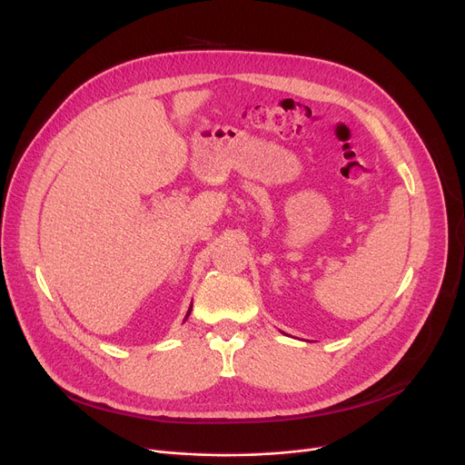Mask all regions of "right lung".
I'll return each mask as SVG.
<instances>
[{"mask_svg": "<svg viewBox=\"0 0 465 465\" xmlns=\"http://www.w3.org/2000/svg\"><path fill=\"white\" fill-rule=\"evenodd\" d=\"M188 314H190V311H188ZM188 314H186V316H188Z\"/></svg>", "mask_w": 465, "mask_h": 465, "instance_id": "add662e5", "label": "right lung"}]
</instances>
